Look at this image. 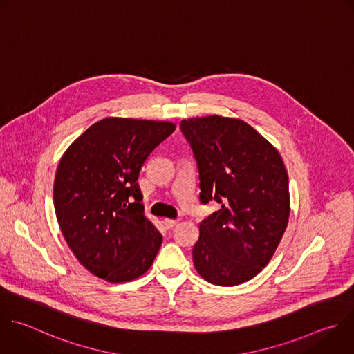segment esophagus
Segmentation results:
<instances>
[{"instance_id": "obj_1", "label": "esophagus", "mask_w": 354, "mask_h": 354, "mask_svg": "<svg viewBox=\"0 0 354 354\" xmlns=\"http://www.w3.org/2000/svg\"><path fill=\"white\" fill-rule=\"evenodd\" d=\"M163 223H165V225H166V228H173L177 223H178V220H171V218H165L163 220Z\"/></svg>"}]
</instances>
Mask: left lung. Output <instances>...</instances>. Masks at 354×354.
<instances>
[{
	"mask_svg": "<svg viewBox=\"0 0 354 354\" xmlns=\"http://www.w3.org/2000/svg\"><path fill=\"white\" fill-rule=\"evenodd\" d=\"M180 127L198 162L201 201L221 205L199 223L194 266L218 286L246 282L268 264L288 225L290 198L283 160L241 119L191 118Z\"/></svg>",
	"mask_w": 354,
	"mask_h": 354,
	"instance_id": "1",
	"label": "left lung"
}]
</instances>
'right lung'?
Returning <instances> with one entry per match:
<instances>
[{"label": "right lung", "instance_id": "obj_1", "mask_svg": "<svg viewBox=\"0 0 354 354\" xmlns=\"http://www.w3.org/2000/svg\"><path fill=\"white\" fill-rule=\"evenodd\" d=\"M174 130L171 122L105 118L62 155L54 181L57 220L76 259L98 278L129 282L152 266L162 235L144 214L137 180Z\"/></svg>", "mask_w": 354, "mask_h": 354}]
</instances>
